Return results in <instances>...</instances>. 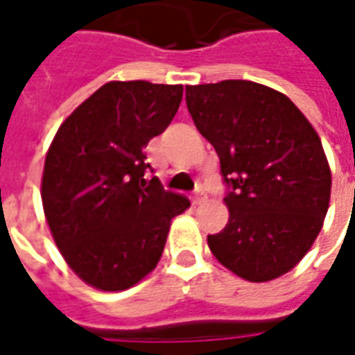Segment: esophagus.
Here are the masks:
<instances>
[{
	"instance_id": "obj_1",
	"label": "esophagus",
	"mask_w": 355,
	"mask_h": 355,
	"mask_svg": "<svg viewBox=\"0 0 355 355\" xmlns=\"http://www.w3.org/2000/svg\"><path fill=\"white\" fill-rule=\"evenodd\" d=\"M205 200H207V196H205V192H201V190H198V192L192 196L193 205H200V203H203Z\"/></svg>"
}]
</instances>
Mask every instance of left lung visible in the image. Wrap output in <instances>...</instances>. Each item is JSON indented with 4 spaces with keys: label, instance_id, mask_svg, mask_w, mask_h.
<instances>
[{
    "label": "left lung",
    "instance_id": "obj_1",
    "mask_svg": "<svg viewBox=\"0 0 355 355\" xmlns=\"http://www.w3.org/2000/svg\"><path fill=\"white\" fill-rule=\"evenodd\" d=\"M186 106L228 186V224L211 253L247 282L287 274L318 238L331 171L318 132L283 93L245 80L188 85Z\"/></svg>",
    "mask_w": 355,
    "mask_h": 355
}]
</instances>
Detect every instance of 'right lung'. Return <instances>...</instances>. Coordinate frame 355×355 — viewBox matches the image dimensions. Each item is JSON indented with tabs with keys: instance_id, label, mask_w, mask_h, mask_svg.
Segmentation results:
<instances>
[{
	"instance_id": "obj_1",
	"label": "right lung",
	"mask_w": 355,
	"mask_h": 355,
	"mask_svg": "<svg viewBox=\"0 0 355 355\" xmlns=\"http://www.w3.org/2000/svg\"><path fill=\"white\" fill-rule=\"evenodd\" d=\"M182 85L110 81L58 127L45 157L42 201L60 253L81 279L123 291L159 262L171 220L190 207L146 180L144 148L177 114Z\"/></svg>"
}]
</instances>
